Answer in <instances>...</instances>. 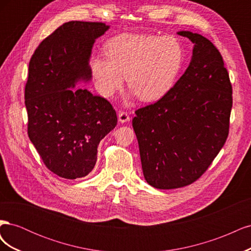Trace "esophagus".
<instances>
[{"mask_svg": "<svg viewBox=\"0 0 251 251\" xmlns=\"http://www.w3.org/2000/svg\"><path fill=\"white\" fill-rule=\"evenodd\" d=\"M118 120H119V123L125 124V123H128V121L131 120V117L128 116V114L126 112H119Z\"/></svg>", "mask_w": 251, "mask_h": 251, "instance_id": "esophagus-1", "label": "esophagus"}]
</instances>
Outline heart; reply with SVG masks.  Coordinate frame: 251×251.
Masks as SVG:
<instances>
[{
  "instance_id": "b5f03b06",
  "label": "heart",
  "mask_w": 251,
  "mask_h": 251,
  "mask_svg": "<svg viewBox=\"0 0 251 251\" xmlns=\"http://www.w3.org/2000/svg\"><path fill=\"white\" fill-rule=\"evenodd\" d=\"M105 56L91 58L90 69L100 92L110 97L127 86L143 101H155L176 83L184 62V50L175 36L124 33L103 47Z\"/></svg>"
}]
</instances>
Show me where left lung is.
<instances>
[{"instance_id": "1", "label": "left lung", "mask_w": 251, "mask_h": 251, "mask_svg": "<svg viewBox=\"0 0 251 251\" xmlns=\"http://www.w3.org/2000/svg\"><path fill=\"white\" fill-rule=\"evenodd\" d=\"M194 44L184 74L157 102L135 112L142 172L159 189L199 179L228 136L232 88L222 55L206 37L179 31Z\"/></svg>"}]
</instances>
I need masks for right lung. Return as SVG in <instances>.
I'll return each instance as SVG.
<instances>
[{
	"mask_svg": "<svg viewBox=\"0 0 251 251\" xmlns=\"http://www.w3.org/2000/svg\"><path fill=\"white\" fill-rule=\"evenodd\" d=\"M104 23H65L37 47L25 87L28 136L45 165L57 176H87L97 160L100 140L117 125L112 104L87 89L92 79L90 57Z\"/></svg>",
	"mask_w": 251,
	"mask_h": 251,
	"instance_id": "1",
	"label": "right lung"
}]
</instances>
